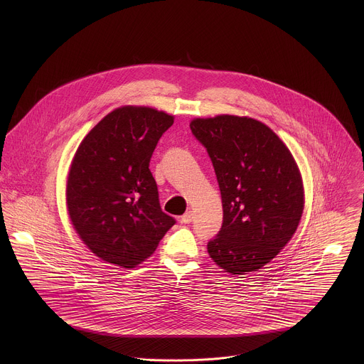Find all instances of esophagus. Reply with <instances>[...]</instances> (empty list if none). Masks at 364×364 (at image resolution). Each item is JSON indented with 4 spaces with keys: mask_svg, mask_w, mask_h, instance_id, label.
Returning <instances> with one entry per match:
<instances>
[{
    "mask_svg": "<svg viewBox=\"0 0 364 364\" xmlns=\"http://www.w3.org/2000/svg\"><path fill=\"white\" fill-rule=\"evenodd\" d=\"M192 218H193V213H192V211H186V213L181 217V221H182L183 224H189V223L192 221Z\"/></svg>",
    "mask_w": 364,
    "mask_h": 364,
    "instance_id": "1",
    "label": "esophagus"
}]
</instances>
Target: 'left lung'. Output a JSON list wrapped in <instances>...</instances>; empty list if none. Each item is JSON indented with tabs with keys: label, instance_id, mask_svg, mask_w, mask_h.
Returning a JSON list of instances; mask_svg holds the SVG:
<instances>
[{
	"label": "left lung",
	"instance_id": "obj_1",
	"mask_svg": "<svg viewBox=\"0 0 364 364\" xmlns=\"http://www.w3.org/2000/svg\"><path fill=\"white\" fill-rule=\"evenodd\" d=\"M191 130L208 150L223 202V225L208 241V255L231 274L255 272L299 227L304 208L299 166L277 134L252 117H198Z\"/></svg>",
	"mask_w": 364,
	"mask_h": 364
}]
</instances>
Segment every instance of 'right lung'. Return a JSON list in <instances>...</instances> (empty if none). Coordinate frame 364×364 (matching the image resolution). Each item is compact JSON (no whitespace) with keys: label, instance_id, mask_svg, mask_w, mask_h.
Masks as SVG:
<instances>
[{"label":"right lung","instance_id":"right-lung-1","mask_svg":"<svg viewBox=\"0 0 364 364\" xmlns=\"http://www.w3.org/2000/svg\"><path fill=\"white\" fill-rule=\"evenodd\" d=\"M173 116L149 106H122L85 136L65 189L68 215L101 259L134 267L149 258L175 218L165 214L149 168Z\"/></svg>","mask_w":364,"mask_h":364}]
</instances>
